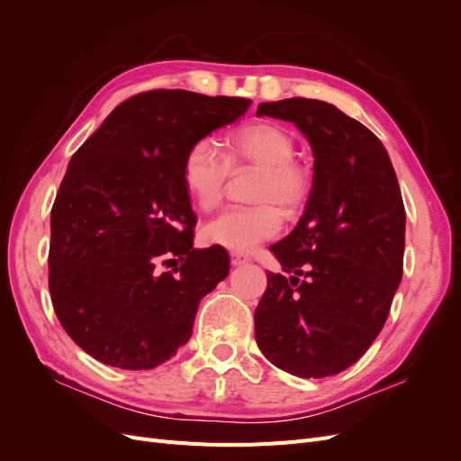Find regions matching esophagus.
Segmentation results:
<instances>
[{"mask_svg":"<svg viewBox=\"0 0 461 461\" xmlns=\"http://www.w3.org/2000/svg\"><path fill=\"white\" fill-rule=\"evenodd\" d=\"M249 259L246 258V256H242V254H236V252H232L230 254V263L234 265V267H240V265H244V263H248Z\"/></svg>","mask_w":461,"mask_h":461,"instance_id":"esophagus-1","label":"esophagus"}]
</instances>
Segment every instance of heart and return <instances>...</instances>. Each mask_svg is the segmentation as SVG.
Here are the masks:
<instances>
[{"label": "heart", "mask_w": 461, "mask_h": 461, "mask_svg": "<svg viewBox=\"0 0 461 461\" xmlns=\"http://www.w3.org/2000/svg\"><path fill=\"white\" fill-rule=\"evenodd\" d=\"M296 144L288 131L273 122H254L236 131L225 142V158L212 140H198L183 161L185 186L200 209L221 203L232 171L258 169L252 198L258 205L230 207L207 221L202 236L207 244L246 254L283 229V217L294 215L310 196L312 178L294 159Z\"/></svg>", "instance_id": "heart-1"}]
</instances>
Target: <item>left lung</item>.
Segmentation results:
<instances>
[{"label": "left lung", "instance_id": "1", "mask_svg": "<svg viewBox=\"0 0 461 461\" xmlns=\"http://www.w3.org/2000/svg\"><path fill=\"white\" fill-rule=\"evenodd\" d=\"M258 115L294 122L313 151V186L298 225L269 246L256 342L302 379L337 375L379 337L402 281L406 209L383 142L332 104L305 97L259 104Z\"/></svg>", "mask_w": 461, "mask_h": 461}]
</instances>
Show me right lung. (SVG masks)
<instances>
[{"mask_svg":"<svg viewBox=\"0 0 461 461\" xmlns=\"http://www.w3.org/2000/svg\"><path fill=\"white\" fill-rule=\"evenodd\" d=\"M252 100L151 90L111 111L67 167L51 207L50 294L82 350L119 369H153L192 337L225 248L196 249L183 161ZM181 265L163 272L171 260Z\"/></svg>","mask_w":461,"mask_h":461,"instance_id":"obj_1","label":"right lung"}]
</instances>
